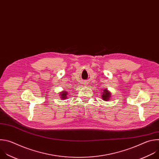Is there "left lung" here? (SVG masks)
<instances>
[{"label":"left lung","instance_id":"1","mask_svg":"<svg viewBox=\"0 0 159 159\" xmlns=\"http://www.w3.org/2000/svg\"><path fill=\"white\" fill-rule=\"evenodd\" d=\"M102 98L104 101H108L111 98V93L110 91H108L107 89L103 91V93H102Z\"/></svg>","mask_w":159,"mask_h":159}]
</instances>
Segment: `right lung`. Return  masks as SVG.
Segmentation results:
<instances>
[{
    "mask_svg": "<svg viewBox=\"0 0 159 159\" xmlns=\"http://www.w3.org/2000/svg\"><path fill=\"white\" fill-rule=\"evenodd\" d=\"M67 94H68V93L66 91H62L61 94H60V96H61V98L62 99H64V100H66L67 98Z\"/></svg>",
    "mask_w": 159,
    "mask_h": 159,
    "instance_id": "obj_1",
    "label": "right lung"
}]
</instances>
